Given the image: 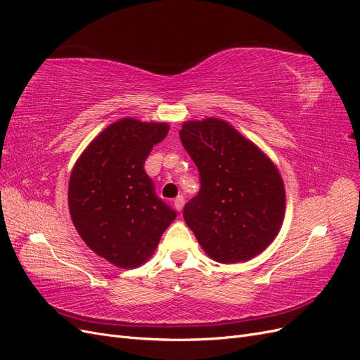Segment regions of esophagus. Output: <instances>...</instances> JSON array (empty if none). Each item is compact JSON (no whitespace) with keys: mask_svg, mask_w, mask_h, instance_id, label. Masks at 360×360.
<instances>
[{"mask_svg":"<svg viewBox=\"0 0 360 360\" xmlns=\"http://www.w3.org/2000/svg\"><path fill=\"white\" fill-rule=\"evenodd\" d=\"M183 205H184V197H183V195H179V197L174 200V207H176L177 212H181Z\"/></svg>","mask_w":360,"mask_h":360,"instance_id":"34e87169","label":"esophagus"}]
</instances>
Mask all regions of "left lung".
<instances>
[{"instance_id":"1","label":"left lung","mask_w":360,"mask_h":360,"mask_svg":"<svg viewBox=\"0 0 360 360\" xmlns=\"http://www.w3.org/2000/svg\"><path fill=\"white\" fill-rule=\"evenodd\" d=\"M179 134L201 181L183 217L204 252L224 264L263 252L285 214L284 180L275 163L221 118L184 122Z\"/></svg>"}]
</instances>
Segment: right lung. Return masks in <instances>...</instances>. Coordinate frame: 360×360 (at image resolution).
Instances as JSON below:
<instances>
[{
  "label": "right lung",
  "mask_w": 360,
  "mask_h": 360,
  "mask_svg": "<svg viewBox=\"0 0 360 360\" xmlns=\"http://www.w3.org/2000/svg\"><path fill=\"white\" fill-rule=\"evenodd\" d=\"M168 130V123L118 120L86 146L72 169V222L85 245L117 267L144 264L177 216L144 169Z\"/></svg>",
  "instance_id": "obj_1"
}]
</instances>
